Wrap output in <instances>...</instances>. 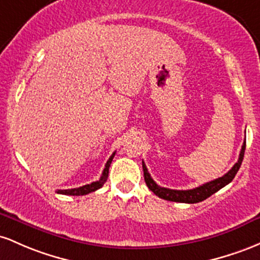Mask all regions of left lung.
Listing matches in <instances>:
<instances>
[{
    "mask_svg": "<svg viewBox=\"0 0 260 260\" xmlns=\"http://www.w3.org/2000/svg\"><path fill=\"white\" fill-rule=\"evenodd\" d=\"M244 150H246V141L242 145V150L240 152V157H238V161L233 167L227 172L226 174L222 177L217 178V179L211 180V182L205 183V184L198 186V188L189 189V190H174V189H168L163 188L156 184V182L151 178L150 173H148L147 168H146L145 162L142 161V169H144V177L145 182L147 184L148 189L151 191H153L161 199L168 200V201H176V203H186V204H195L200 203V201L208 199L209 197H211L212 194H215L216 191L220 190L221 188H223L224 185H227L229 183L232 182V179L237 174L238 169H240L242 161H243L244 156Z\"/></svg>",
    "mask_w": 260,
    "mask_h": 260,
    "instance_id": "obj_1",
    "label": "left lung"
}]
</instances>
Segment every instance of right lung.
I'll use <instances>...</instances> for the list:
<instances>
[{"mask_svg": "<svg viewBox=\"0 0 260 260\" xmlns=\"http://www.w3.org/2000/svg\"><path fill=\"white\" fill-rule=\"evenodd\" d=\"M115 152H113L112 156L109 157L106 163V168H104L103 173L97 182H92L91 184H86L83 186H80V188H74V189H65V190H57V194H65V195H75V197H78V195H86L92 193V191H95L97 189L102 188L104 183L107 182L108 179V174H109V167H110V163H112L113 158H114Z\"/></svg>", "mask_w": 260, "mask_h": 260, "instance_id": "1", "label": "right lung"}]
</instances>
